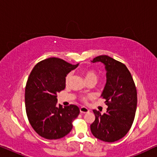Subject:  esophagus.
Returning <instances> with one entry per match:
<instances>
[{"mask_svg": "<svg viewBox=\"0 0 157 157\" xmlns=\"http://www.w3.org/2000/svg\"><path fill=\"white\" fill-rule=\"evenodd\" d=\"M89 111V109H88L86 107H84V106H82L80 108V112L81 113H88Z\"/></svg>", "mask_w": 157, "mask_h": 157, "instance_id": "obj_1", "label": "esophagus"}]
</instances>
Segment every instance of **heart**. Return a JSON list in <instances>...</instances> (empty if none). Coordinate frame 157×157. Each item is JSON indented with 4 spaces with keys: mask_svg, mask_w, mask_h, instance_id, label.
Instances as JSON below:
<instances>
[{
    "mask_svg": "<svg viewBox=\"0 0 157 157\" xmlns=\"http://www.w3.org/2000/svg\"><path fill=\"white\" fill-rule=\"evenodd\" d=\"M81 74H83V76H84V78L86 81H91V80H98V74L96 73V71H94L93 69H90V68H82L81 70ZM71 73H68V74H66V76L65 77V83L66 84H68L69 83V81L71 78ZM89 97L88 96H82L81 97V100L83 101L86 102L88 100Z\"/></svg>",
    "mask_w": 157,
    "mask_h": 157,
    "instance_id": "obj_1",
    "label": "heart"
}]
</instances>
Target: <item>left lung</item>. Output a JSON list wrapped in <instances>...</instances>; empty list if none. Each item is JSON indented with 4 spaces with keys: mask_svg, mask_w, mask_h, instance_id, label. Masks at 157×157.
Masks as SVG:
<instances>
[{
    "mask_svg": "<svg viewBox=\"0 0 157 157\" xmlns=\"http://www.w3.org/2000/svg\"><path fill=\"white\" fill-rule=\"evenodd\" d=\"M101 61L107 71V81L101 94L108 106L106 112L93 110L95 120L91 124L92 134L106 142H114L127 134L134 122L137 92L132 74L121 62L108 56H97L91 62Z\"/></svg>",
    "mask_w": 157,
    "mask_h": 157,
    "instance_id": "left-lung-1",
    "label": "left lung"
}]
</instances>
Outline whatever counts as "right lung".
<instances>
[{
  "mask_svg": "<svg viewBox=\"0 0 157 157\" xmlns=\"http://www.w3.org/2000/svg\"><path fill=\"white\" fill-rule=\"evenodd\" d=\"M78 66L59 58H48L34 66L25 89V104L29 121L43 138L58 139L72 129L79 114L78 107L57 105V93L65 89V77Z\"/></svg>",
  "mask_w": 157,
  "mask_h": 157,
  "instance_id": "right-lung-1",
  "label": "right lung"
}]
</instances>
